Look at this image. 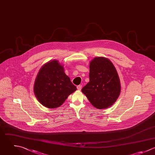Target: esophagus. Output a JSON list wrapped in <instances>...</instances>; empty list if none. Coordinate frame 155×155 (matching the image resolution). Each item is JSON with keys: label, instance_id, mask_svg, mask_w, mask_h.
Masks as SVG:
<instances>
[{"label": "esophagus", "instance_id": "esophagus-1", "mask_svg": "<svg viewBox=\"0 0 155 155\" xmlns=\"http://www.w3.org/2000/svg\"><path fill=\"white\" fill-rule=\"evenodd\" d=\"M77 89H78V90L80 91V90L81 89V88H82V86H81V85H78V86H77Z\"/></svg>", "mask_w": 155, "mask_h": 155}]
</instances>
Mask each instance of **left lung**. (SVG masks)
<instances>
[{
  "label": "left lung",
  "mask_w": 155,
  "mask_h": 155,
  "mask_svg": "<svg viewBox=\"0 0 155 155\" xmlns=\"http://www.w3.org/2000/svg\"><path fill=\"white\" fill-rule=\"evenodd\" d=\"M89 69V82L82 88V92L98 109L111 106L121 92L120 80L114 65L108 58L98 57L91 61Z\"/></svg>",
  "instance_id": "left-lung-1"
}]
</instances>
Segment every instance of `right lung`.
<instances>
[{
	"instance_id": "right-lung-1",
	"label": "right lung",
	"mask_w": 155,
	"mask_h": 155,
	"mask_svg": "<svg viewBox=\"0 0 155 155\" xmlns=\"http://www.w3.org/2000/svg\"><path fill=\"white\" fill-rule=\"evenodd\" d=\"M76 90V86L64 73L63 66L56 60L45 63L40 68L34 85L38 101L50 109L60 106Z\"/></svg>"
}]
</instances>
